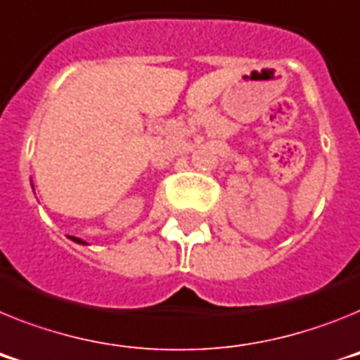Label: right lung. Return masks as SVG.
<instances>
[{"instance_id": "add662e5", "label": "right lung", "mask_w": 360, "mask_h": 360, "mask_svg": "<svg viewBox=\"0 0 360 360\" xmlns=\"http://www.w3.org/2000/svg\"><path fill=\"white\" fill-rule=\"evenodd\" d=\"M75 241H77V243H84V245H86V241H82V240H78V238H75Z\"/></svg>"}]
</instances>
